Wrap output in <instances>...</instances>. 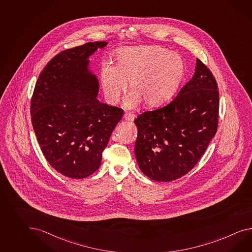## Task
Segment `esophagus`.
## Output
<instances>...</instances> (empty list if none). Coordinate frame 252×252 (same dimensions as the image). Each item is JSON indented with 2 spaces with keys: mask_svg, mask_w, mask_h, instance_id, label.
Returning a JSON list of instances; mask_svg holds the SVG:
<instances>
[{
  "mask_svg": "<svg viewBox=\"0 0 252 252\" xmlns=\"http://www.w3.org/2000/svg\"><path fill=\"white\" fill-rule=\"evenodd\" d=\"M135 118V114L134 113H131V112H126L124 114V119L127 120V121H133Z\"/></svg>",
  "mask_w": 252,
  "mask_h": 252,
  "instance_id": "obj_1",
  "label": "esophagus"
}]
</instances>
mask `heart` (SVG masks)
<instances>
[{
    "label": "heart",
    "mask_w": 252,
    "mask_h": 252,
    "mask_svg": "<svg viewBox=\"0 0 252 252\" xmlns=\"http://www.w3.org/2000/svg\"><path fill=\"white\" fill-rule=\"evenodd\" d=\"M114 58L115 65H100L104 95L115 103L129 80L131 92L125 102L128 108H135L142 100L148 107L166 102L177 91L185 73L183 58L159 45L122 48Z\"/></svg>",
    "instance_id": "1"
}]
</instances>
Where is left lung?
<instances>
[{"label": "left lung", "mask_w": 252, "mask_h": 252, "mask_svg": "<svg viewBox=\"0 0 252 252\" xmlns=\"http://www.w3.org/2000/svg\"><path fill=\"white\" fill-rule=\"evenodd\" d=\"M220 93L212 72L196 59L194 76L167 105L138 115L136 160L158 182L176 180L205 154L219 125Z\"/></svg>", "instance_id": "obj_1"}]
</instances>
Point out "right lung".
I'll list each match as a JSON object with an SVG mask.
<instances>
[{
  "label": "right lung",
  "instance_id": "obj_1",
  "mask_svg": "<svg viewBox=\"0 0 252 252\" xmlns=\"http://www.w3.org/2000/svg\"><path fill=\"white\" fill-rule=\"evenodd\" d=\"M106 45L91 42L58 53L32 92L31 120L39 146L52 167L69 178L97 171L123 116V109L97 100V79L87 67L89 57Z\"/></svg>",
  "mask_w": 252,
  "mask_h": 252
}]
</instances>
